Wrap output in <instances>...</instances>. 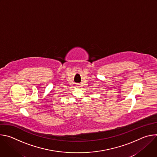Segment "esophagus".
Listing matches in <instances>:
<instances>
[{
    "label": "esophagus",
    "instance_id": "esophagus-1",
    "mask_svg": "<svg viewBox=\"0 0 157 157\" xmlns=\"http://www.w3.org/2000/svg\"><path fill=\"white\" fill-rule=\"evenodd\" d=\"M78 87H79V86H78Z\"/></svg>",
    "mask_w": 157,
    "mask_h": 157
}]
</instances>
